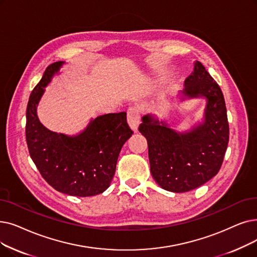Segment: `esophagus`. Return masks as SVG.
I'll return each instance as SVG.
<instances>
[{
	"label": "esophagus",
	"instance_id": "34e87169",
	"mask_svg": "<svg viewBox=\"0 0 257 257\" xmlns=\"http://www.w3.org/2000/svg\"><path fill=\"white\" fill-rule=\"evenodd\" d=\"M127 120L128 124L131 127V129L137 132L138 127L140 125L141 120V114H140V109L138 107H130L127 111Z\"/></svg>",
	"mask_w": 257,
	"mask_h": 257
}]
</instances>
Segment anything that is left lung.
<instances>
[{
  "label": "left lung",
  "instance_id": "obj_1",
  "mask_svg": "<svg viewBox=\"0 0 257 257\" xmlns=\"http://www.w3.org/2000/svg\"><path fill=\"white\" fill-rule=\"evenodd\" d=\"M182 99L205 97L204 121L186 132H176L151 114L143 116L139 130L148 143L150 171L163 189L187 192L215 176L229 142L225 98L218 84L202 63L185 81Z\"/></svg>",
  "mask_w": 257,
  "mask_h": 257
}]
</instances>
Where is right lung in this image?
<instances>
[{"label":"right lung","instance_id":"add662e5","mask_svg":"<svg viewBox=\"0 0 257 257\" xmlns=\"http://www.w3.org/2000/svg\"><path fill=\"white\" fill-rule=\"evenodd\" d=\"M63 64L49 65L29 96L25 130L27 146L41 175L55 190L72 196H92L103 193L110 186L120 149L133 131L126 112L99 115L74 137L43 126L37 107L45 87Z\"/></svg>","mask_w":257,"mask_h":257}]
</instances>
